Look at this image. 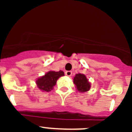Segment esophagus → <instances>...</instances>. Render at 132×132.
Listing matches in <instances>:
<instances>
[{"label": "esophagus", "mask_w": 132, "mask_h": 132, "mask_svg": "<svg viewBox=\"0 0 132 132\" xmlns=\"http://www.w3.org/2000/svg\"><path fill=\"white\" fill-rule=\"evenodd\" d=\"M65 75H66L67 76L70 77L72 75V72L71 71H67L65 72Z\"/></svg>", "instance_id": "34e87169"}]
</instances>
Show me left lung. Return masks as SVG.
<instances>
[{"label": "left lung", "mask_w": 132, "mask_h": 132, "mask_svg": "<svg viewBox=\"0 0 132 132\" xmlns=\"http://www.w3.org/2000/svg\"><path fill=\"white\" fill-rule=\"evenodd\" d=\"M73 82L77 90L80 93L88 91L90 88V83L84 74L78 73L75 75L73 78Z\"/></svg>", "instance_id": "obj_1"}]
</instances>
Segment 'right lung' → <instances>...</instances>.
Listing matches in <instances>:
<instances>
[{"instance_id": "right-lung-1", "label": "right lung", "mask_w": 132, "mask_h": 132, "mask_svg": "<svg viewBox=\"0 0 132 132\" xmlns=\"http://www.w3.org/2000/svg\"><path fill=\"white\" fill-rule=\"evenodd\" d=\"M63 75L64 72L62 71L57 72L51 71L45 73L44 76L38 78L36 80V83L38 88L42 91L50 92L56 85L57 79Z\"/></svg>"}]
</instances>
